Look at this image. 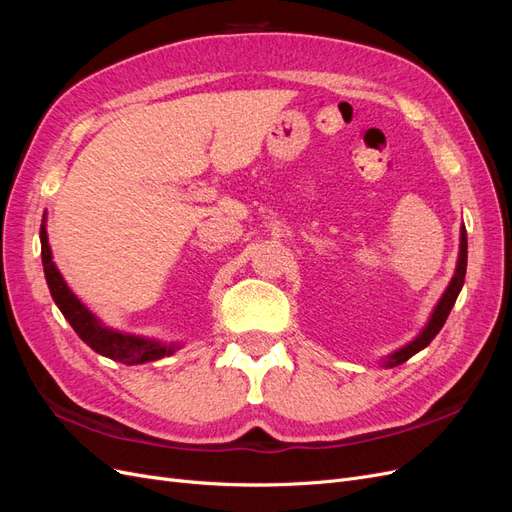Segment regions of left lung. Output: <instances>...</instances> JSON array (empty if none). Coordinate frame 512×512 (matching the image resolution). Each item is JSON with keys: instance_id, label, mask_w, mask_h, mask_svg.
I'll return each mask as SVG.
<instances>
[{"instance_id": "obj_1", "label": "left lung", "mask_w": 512, "mask_h": 512, "mask_svg": "<svg viewBox=\"0 0 512 512\" xmlns=\"http://www.w3.org/2000/svg\"><path fill=\"white\" fill-rule=\"evenodd\" d=\"M466 267H468V235H466V228H461V247H459V260H457V271L453 275L451 284H448L446 292L442 294L440 303L436 305V309H433L431 314V320L425 327V331L418 335L414 342H410L406 348L397 350L395 354L389 356V361H386V365H401L406 363L410 356H414L418 350H423L425 346H429V342L433 337H436L440 333V329L444 327V322L448 318V314H451V309L459 297V290L463 286V280H466Z\"/></svg>"}]
</instances>
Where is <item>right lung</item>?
Listing matches in <instances>:
<instances>
[{
	"label": "right lung",
	"mask_w": 512,
	"mask_h": 512,
	"mask_svg": "<svg viewBox=\"0 0 512 512\" xmlns=\"http://www.w3.org/2000/svg\"><path fill=\"white\" fill-rule=\"evenodd\" d=\"M40 243H42V267L46 275V284H49V290L53 294V301L61 309V314H64L66 320L72 324L76 335H79L91 350H96L98 354L126 365L158 361L162 356L175 352V346H164L160 342H153V339L123 335L113 329L102 327L98 318L74 297L72 290L64 282V277H61V273L57 271L51 256L49 239H46L44 222L40 226Z\"/></svg>",
	"instance_id": "1"
}]
</instances>
